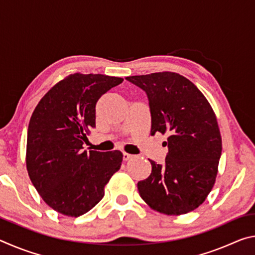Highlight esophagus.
I'll use <instances>...</instances> for the list:
<instances>
[{"label": "esophagus", "instance_id": "obj_1", "mask_svg": "<svg viewBox=\"0 0 255 255\" xmlns=\"http://www.w3.org/2000/svg\"><path fill=\"white\" fill-rule=\"evenodd\" d=\"M133 157V155L128 154V153H123V159L124 161H128V159H131Z\"/></svg>", "mask_w": 255, "mask_h": 255}]
</instances>
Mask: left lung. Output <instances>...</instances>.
Masks as SVG:
<instances>
[{"label": "left lung", "mask_w": 255, "mask_h": 255, "mask_svg": "<svg viewBox=\"0 0 255 255\" xmlns=\"http://www.w3.org/2000/svg\"><path fill=\"white\" fill-rule=\"evenodd\" d=\"M148 98L150 133H167L165 163L152 164V173L137 183L150 208L182 215L198 208L214 187L222 137L215 112L197 86L172 72L128 76Z\"/></svg>", "instance_id": "1"}]
</instances>
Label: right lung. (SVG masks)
Instances as JSON below:
<instances>
[{"label": "right lung", "instance_id": "1", "mask_svg": "<svg viewBox=\"0 0 255 255\" xmlns=\"http://www.w3.org/2000/svg\"><path fill=\"white\" fill-rule=\"evenodd\" d=\"M122 77L73 74L53 86L30 119L27 170L47 205L79 217L105 196V187L120 169V150H83L90 128L96 127V106Z\"/></svg>", "mask_w": 255, "mask_h": 255}]
</instances>
